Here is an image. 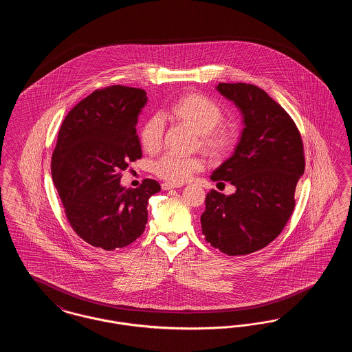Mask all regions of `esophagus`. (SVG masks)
Returning <instances> with one entry per match:
<instances>
[{"instance_id": "1", "label": "esophagus", "mask_w": 352, "mask_h": 352, "mask_svg": "<svg viewBox=\"0 0 352 352\" xmlns=\"http://www.w3.org/2000/svg\"><path fill=\"white\" fill-rule=\"evenodd\" d=\"M181 186H182V184H170V182H165V184H162V190L168 191V190H173V188H178V187H181Z\"/></svg>"}]
</instances>
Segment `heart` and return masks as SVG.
<instances>
[{
  "label": "heart",
  "mask_w": 352,
  "mask_h": 352,
  "mask_svg": "<svg viewBox=\"0 0 352 352\" xmlns=\"http://www.w3.org/2000/svg\"><path fill=\"white\" fill-rule=\"evenodd\" d=\"M166 116L201 134V149L214 157L228 154L236 145L237 135L234 129L226 124H220L224 118V112L220 105L201 94H186L174 101L168 107ZM162 137L164 124L158 118H148L138 133L142 151L149 154H154L161 149ZM201 168L203 161L201 158H184L174 154L161 157L153 165L155 175L171 184H182Z\"/></svg>",
  "instance_id": "b5f03b06"
}]
</instances>
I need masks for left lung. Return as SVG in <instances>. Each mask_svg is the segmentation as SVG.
Here are the masks:
<instances>
[{
	"label": "left lung",
	"mask_w": 352,
	"mask_h": 352,
	"mask_svg": "<svg viewBox=\"0 0 352 352\" xmlns=\"http://www.w3.org/2000/svg\"><path fill=\"white\" fill-rule=\"evenodd\" d=\"M244 118L234 153L211 175L236 187L226 197L211 190L201 214L206 241L228 256L267 247L284 230L294 211V192L305 171L301 134L293 118L261 88L219 83Z\"/></svg>",
	"instance_id": "1"
}]
</instances>
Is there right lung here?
I'll use <instances>...</instances> for the list:
<instances>
[{"label": "right lung", "mask_w": 352, "mask_h": 352, "mask_svg": "<svg viewBox=\"0 0 352 352\" xmlns=\"http://www.w3.org/2000/svg\"><path fill=\"white\" fill-rule=\"evenodd\" d=\"M148 98L141 88L94 91L65 118L51 160L52 181L72 230L85 243L113 251L135 241L148 223L154 179L120 184L121 171L142 157L135 125Z\"/></svg>", "instance_id": "1"}]
</instances>
